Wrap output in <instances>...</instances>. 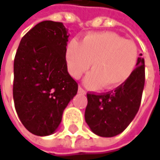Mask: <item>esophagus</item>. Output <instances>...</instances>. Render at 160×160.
<instances>
[{"label": "esophagus", "mask_w": 160, "mask_h": 160, "mask_svg": "<svg viewBox=\"0 0 160 160\" xmlns=\"http://www.w3.org/2000/svg\"><path fill=\"white\" fill-rule=\"evenodd\" d=\"M78 93H80V94H83V95H86V92L81 87V86H79L78 87Z\"/></svg>", "instance_id": "obj_1"}]
</instances>
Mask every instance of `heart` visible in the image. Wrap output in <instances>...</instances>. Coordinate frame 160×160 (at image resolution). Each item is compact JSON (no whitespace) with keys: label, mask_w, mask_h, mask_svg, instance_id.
<instances>
[{"label":"heart","mask_w":160,"mask_h":160,"mask_svg":"<svg viewBox=\"0 0 160 160\" xmlns=\"http://www.w3.org/2000/svg\"><path fill=\"white\" fill-rule=\"evenodd\" d=\"M138 58L136 43L115 32H94L81 43L71 41L65 50L68 72L79 79L90 68L85 84L92 89H112L124 85L134 73Z\"/></svg>","instance_id":"1"}]
</instances>
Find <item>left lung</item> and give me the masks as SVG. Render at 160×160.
I'll return each instance as SVG.
<instances>
[{
  "mask_svg": "<svg viewBox=\"0 0 160 160\" xmlns=\"http://www.w3.org/2000/svg\"><path fill=\"white\" fill-rule=\"evenodd\" d=\"M141 55L134 73L124 85L106 94H87L85 119L97 136L115 137L124 131L136 117L145 85V61Z\"/></svg>",
  "mask_w": 160,
  "mask_h": 160,
  "instance_id": "1",
  "label": "left lung"
}]
</instances>
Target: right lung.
Here are the masks:
<instances>
[{
	"label": "right lung",
	"instance_id": "obj_1",
	"mask_svg": "<svg viewBox=\"0 0 160 160\" xmlns=\"http://www.w3.org/2000/svg\"><path fill=\"white\" fill-rule=\"evenodd\" d=\"M68 37L62 22L43 21L20 42L13 63L14 107L33 135L55 132L63 110L77 93L78 85L67 71Z\"/></svg>",
	"mask_w": 160,
	"mask_h": 160
}]
</instances>
